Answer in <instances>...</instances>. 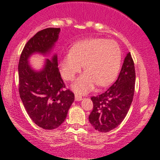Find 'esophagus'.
<instances>
[{"label":"esophagus","mask_w":160,"mask_h":160,"mask_svg":"<svg viewBox=\"0 0 160 160\" xmlns=\"http://www.w3.org/2000/svg\"><path fill=\"white\" fill-rule=\"evenodd\" d=\"M75 100H76L77 102L81 101L82 100V96H81V95H78V94H75Z\"/></svg>","instance_id":"obj_1"}]
</instances>
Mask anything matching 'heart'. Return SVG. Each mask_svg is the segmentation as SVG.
<instances>
[{
	"label": "heart",
	"mask_w": 160,
	"mask_h": 160,
	"mask_svg": "<svg viewBox=\"0 0 160 160\" xmlns=\"http://www.w3.org/2000/svg\"><path fill=\"white\" fill-rule=\"evenodd\" d=\"M82 65L86 71L73 83L75 92L86 94L96 84L108 86L116 78L120 68L121 50L118 43L103 38L81 40L58 59L60 73L66 80H74L81 71Z\"/></svg>",
	"instance_id": "heart-1"
}]
</instances>
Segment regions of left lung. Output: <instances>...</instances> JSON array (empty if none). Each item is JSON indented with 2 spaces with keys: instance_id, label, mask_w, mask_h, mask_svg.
I'll use <instances>...</instances> for the list:
<instances>
[{
  "instance_id": "1",
  "label": "left lung",
  "mask_w": 160,
  "mask_h": 160,
  "mask_svg": "<svg viewBox=\"0 0 160 160\" xmlns=\"http://www.w3.org/2000/svg\"><path fill=\"white\" fill-rule=\"evenodd\" d=\"M135 82V65L128 52L114 83L102 94L91 98L93 109L89 120L95 130L108 132L122 122L132 102Z\"/></svg>"
}]
</instances>
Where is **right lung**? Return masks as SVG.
<instances>
[{
	"label": "right lung",
	"instance_id": "add662e5",
	"mask_svg": "<svg viewBox=\"0 0 160 160\" xmlns=\"http://www.w3.org/2000/svg\"><path fill=\"white\" fill-rule=\"evenodd\" d=\"M59 28H48L38 32L24 47L19 66V92L28 114L36 125L44 129L61 126L74 101V94L65 89L58 68L57 55L46 60L40 71L33 70L28 58L33 53L47 54L57 41Z\"/></svg>",
	"mask_w": 160,
	"mask_h": 160
}]
</instances>
